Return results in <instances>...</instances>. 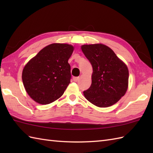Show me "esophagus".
Segmentation results:
<instances>
[{
    "label": "esophagus",
    "instance_id": "obj_1",
    "mask_svg": "<svg viewBox=\"0 0 153 153\" xmlns=\"http://www.w3.org/2000/svg\"><path fill=\"white\" fill-rule=\"evenodd\" d=\"M79 79V77H73V80H74V82H78Z\"/></svg>",
    "mask_w": 153,
    "mask_h": 153
}]
</instances>
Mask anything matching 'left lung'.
Listing matches in <instances>:
<instances>
[{
    "mask_svg": "<svg viewBox=\"0 0 153 153\" xmlns=\"http://www.w3.org/2000/svg\"><path fill=\"white\" fill-rule=\"evenodd\" d=\"M81 48L93 67L91 85L84 91V96L98 107L114 105L128 89V67L105 45H83Z\"/></svg>",
    "mask_w": 153,
    "mask_h": 153,
    "instance_id": "obj_1",
    "label": "left lung"
}]
</instances>
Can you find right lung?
Segmentation results:
<instances>
[{
	"mask_svg": "<svg viewBox=\"0 0 153 153\" xmlns=\"http://www.w3.org/2000/svg\"><path fill=\"white\" fill-rule=\"evenodd\" d=\"M74 48L68 44H51L25 65L22 82L35 102L48 105L63 95L70 83L71 67L68 61Z\"/></svg>",
	"mask_w": 153,
	"mask_h": 153,
	"instance_id": "obj_1",
	"label": "right lung"
}]
</instances>
